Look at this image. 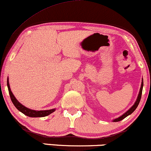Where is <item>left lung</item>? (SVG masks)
<instances>
[{
	"label": "left lung",
	"instance_id": "8db88e82",
	"mask_svg": "<svg viewBox=\"0 0 151 151\" xmlns=\"http://www.w3.org/2000/svg\"><path fill=\"white\" fill-rule=\"evenodd\" d=\"M143 86H144V82L142 81V83H141V88H140V91H139V96H138V97H137V101H136L135 104H134V105H133V106L132 107L131 109H130L129 110H128V111H127V112H126L125 113H124V114L122 115V116L119 117L118 118L115 119V120H113V122H118V121H120V120H123L124 118H125L126 117L128 116V115H129L132 114V113L134 112V111H135V109H137V106H138V105H139V102H140V100H141V94H142Z\"/></svg>",
	"mask_w": 151,
	"mask_h": 151
}]
</instances>
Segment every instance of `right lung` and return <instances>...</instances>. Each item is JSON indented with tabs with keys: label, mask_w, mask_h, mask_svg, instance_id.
<instances>
[{
	"label": "right lung",
	"mask_w": 151,
	"mask_h": 151,
	"mask_svg": "<svg viewBox=\"0 0 151 151\" xmlns=\"http://www.w3.org/2000/svg\"><path fill=\"white\" fill-rule=\"evenodd\" d=\"M7 87H8V91H9V94H10L11 101H12V103L14 105V106H15L19 111H21L22 113H24V115H27V116L29 117H32V118H36V117H45V116H47L48 115L51 114L52 113H53L54 111H55V109L47 110V111H34V110L29 109L27 107L24 106L22 104H20L19 102L16 99V98L14 97V95H13L12 92H11L10 85H9L8 79H7Z\"/></svg>",
	"instance_id": "1"
}]
</instances>
